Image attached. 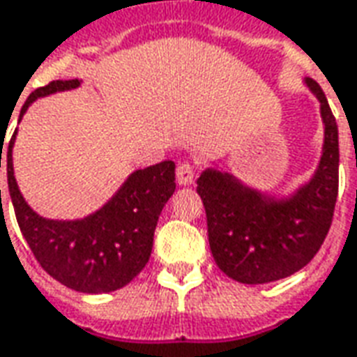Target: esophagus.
I'll use <instances>...</instances> for the list:
<instances>
[{
  "label": "esophagus",
  "mask_w": 357,
  "mask_h": 357,
  "mask_svg": "<svg viewBox=\"0 0 357 357\" xmlns=\"http://www.w3.org/2000/svg\"><path fill=\"white\" fill-rule=\"evenodd\" d=\"M176 176H178L179 185H191L195 179V166L191 162H181L176 170Z\"/></svg>",
  "instance_id": "obj_1"
}]
</instances>
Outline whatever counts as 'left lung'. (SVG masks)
I'll list each match as a JSON object with an SVG mask.
<instances>
[{
  "label": "left lung",
  "mask_w": 357,
  "mask_h": 357,
  "mask_svg": "<svg viewBox=\"0 0 357 357\" xmlns=\"http://www.w3.org/2000/svg\"><path fill=\"white\" fill-rule=\"evenodd\" d=\"M307 84L321 102L325 144L317 174L290 201H268L220 172L206 170L197 179L214 261L241 284L274 282L298 273L317 255L333 224L338 127L323 89L313 79Z\"/></svg>",
  "instance_id": "obj_1"
}]
</instances>
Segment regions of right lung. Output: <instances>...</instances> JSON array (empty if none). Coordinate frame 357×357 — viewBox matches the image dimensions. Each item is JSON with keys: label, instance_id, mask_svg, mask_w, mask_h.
<instances>
[{"label": "right lung", "instance_id": "obj_1", "mask_svg": "<svg viewBox=\"0 0 357 357\" xmlns=\"http://www.w3.org/2000/svg\"><path fill=\"white\" fill-rule=\"evenodd\" d=\"M75 86H79V79H59L40 86L26 98L21 118L38 96ZM13 141L15 133L7 146L9 195L19 228L40 266L57 282L84 294L114 291L131 282L149 263L158 216L176 191V164L164 160L137 170L104 208L84 220H46L24 203L17 187L11 160ZM1 151L3 143L0 168Z\"/></svg>", "mask_w": 357, "mask_h": 357}]
</instances>
